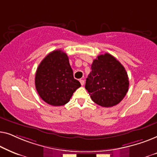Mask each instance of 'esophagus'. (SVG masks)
Returning <instances> with one entry per match:
<instances>
[{"label": "esophagus", "instance_id": "esophagus-1", "mask_svg": "<svg viewBox=\"0 0 157 157\" xmlns=\"http://www.w3.org/2000/svg\"><path fill=\"white\" fill-rule=\"evenodd\" d=\"M79 81H80V83H81V86H83V85H84V81H83V79H81V80Z\"/></svg>", "mask_w": 157, "mask_h": 157}]
</instances>
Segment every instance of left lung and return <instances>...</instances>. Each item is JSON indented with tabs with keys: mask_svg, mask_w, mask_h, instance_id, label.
<instances>
[{
	"mask_svg": "<svg viewBox=\"0 0 157 157\" xmlns=\"http://www.w3.org/2000/svg\"><path fill=\"white\" fill-rule=\"evenodd\" d=\"M128 86L125 68L115 57L106 53L94 60L85 88L96 104L111 107L125 97Z\"/></svg>",
	"mask_w": 157,
	"mask_h": 157,
	"instance_id": "left-lung-1",
	"label": "left lung"
}]
</instances>
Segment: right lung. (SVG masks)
<instances>
[{"label":"right lung","instance_id":"add662e5","mask_svg":"<svg viewBox=\"0 0 157 157\" xmlns=\"http://www.w3.org/2000/svg\"><path fill=\"white\" fill-rule=\"evenodd\" d=\"M35 85L40 97L54 106L67 104L81 86L74 78L67 54L61 50L52 51L40 62L36 70Z\"/></svg>","mask_w":157,"mask_h":157}]
</instances>
